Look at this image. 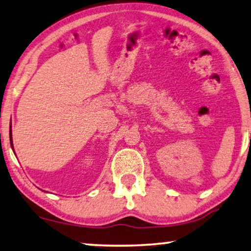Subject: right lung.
I'll return each mask as SVG.
<instances>
[{"instance_id":"right-lung-1","label":"right lung","mask_w":251,"mask_h":251,"mask_svg":"<svg viewBox=\"0 0 251 251\" xmlns=\"http://www.w3.org/2000/svg\"><path fill=\"white\" fill-rule=\"evenodd\" d=\"M10 129H11V126H10ZM10 142H11L12 149H13V141H12V130H10Z\"/></svg>"}]
</instances>
